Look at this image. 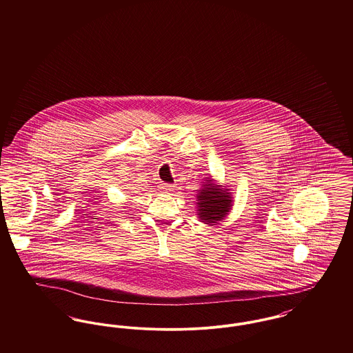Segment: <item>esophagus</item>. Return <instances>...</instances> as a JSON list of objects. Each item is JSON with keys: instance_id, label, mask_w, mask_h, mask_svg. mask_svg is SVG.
<instances>
[{"instance_id": "obj_1", "label": "esophagus", "mask_w": 353, "mask_h": 353, "mask_svg": "<svg viewBox=\"0 0 353 353\" xmlns=\"http://www.w3.org/2000/svg\"><path fill=\"white\" fill-rule=\"evenodd\" d=\"M160 189L163 190V192H172L173 189H174V186L172 184H165V183H161L160 184Z\"/></svg>"}]
</instances>
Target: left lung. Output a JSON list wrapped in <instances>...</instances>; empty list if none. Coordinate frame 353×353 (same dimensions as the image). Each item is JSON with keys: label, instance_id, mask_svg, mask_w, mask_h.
Listing matches in <instances>:
<instances>
[{"label": "left lung", "instance_id": "obj_1", "mask_svg": "<svg viewBox=\"0 0 353 353\" xmlns=\"http://www.w3.org/2000/svg\"><path fill=\"white\" fill-rule=\"evenodd\" d=\"M197 193V214L203 223L216 225L225 219L233 206V197L230 189L221 185L213 184V180L206 177Z\"/></svg>", "mask_w": 353, "mask_h": 353}]
</instances>
